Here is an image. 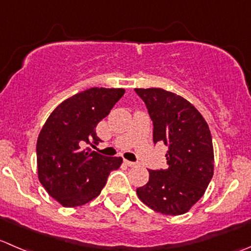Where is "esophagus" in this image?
I'll return each mask as SVG.
<instances>
[{"mask_svg":"<svg viewBox=\"0 0 251 251\" xmlns=\"http://www.w3.org/2000/svg\"><path fill=\"white\" fill-rule=\"evenodd\" d=\"M125 164L127 165V167H136V163H133V162H130V160H125Z\"/></svg>","mask_w":251,"mask_h":251,"instance_id":"obj_1","label":"esophagus"}]
</instances>
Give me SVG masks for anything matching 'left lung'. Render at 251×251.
<instances>
[{"label": "left lung", "instance_id": "8db88e82", "mask_svg": "<svg viewBox=\"0 0 251 251\" xmlns=\"http://www.w3.org/2000/svg\"><path fill=\"white\" fill-rule=\"evenodd\" d=\"M153 121V142L168 147V167L148 170L150 180L136 193L163 215L186 213L203 196L213 176L212 137L207 123L186 99L162 88H136Z\"/></svg>", "mask_w": 251, "mask_h": 251}]
</instances>
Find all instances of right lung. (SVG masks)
<instances>
[{"mask_svg":"<svg viewBox=\"0 0 251 251\" xmlns=\"http://www.w3.org/2000/svg\"><path fill=\"white\" fill-rule=\"evenodd\" d=\"M123 88H94L64 100L50 114L36 142L38 177L51 198L65 207L89 202L100 194L121 157L91 152L96 127L124 96Z\"/></svg>","mask_w":251,"mask_h":251,"instance_id":"right-lung-1","label":"right lung"}]
</instances>
